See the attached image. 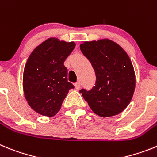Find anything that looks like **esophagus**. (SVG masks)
<instances>
[{"mask_svg":"<svg viewBox=\"0 0 157 157\" xmlns=\"http://www.w3.org/2000/svg\"><path fill=\"white\" fill-rule=\"evenodd\" d=\"M74 85H75V88H76V89H77V90L80 89V82L75 83Z\"/></svg>","mask_w":157,"mask_h":157,"instance_id":"esophagus-1","label":"esophagus"}]
</instances>
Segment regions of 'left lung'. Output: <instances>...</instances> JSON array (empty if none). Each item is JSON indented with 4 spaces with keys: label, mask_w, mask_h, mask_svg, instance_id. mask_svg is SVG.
<instances>
[{
    "label": "left lung",
    "mask_w": 157,
    "mask_h": 157,
    "mask_svg": "<svg viewBox=\"0 0 157 157\" xmlns=\"http://www.w3.org/2000/svg\"><path fill=\"white\" fill-rule=\"evenodd\" d=\"M80 48L96 76L92 89L80 90L84 99L99 116L121 113L130 103L135 89V73L129 56L109 39L84 42Z\"/></svg>",
    "instance_id": "1"
}]
</instances>
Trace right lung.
<instances>
[{
	"mask_svg": "<svg viewBox=\"0 0 157 157\" xmlns=\"http://www.w3.org/2000/svg\"><path fill=\"white\" fill-rule=\"evenodd\" d=\"M73 42L66 43L50 38L32 51L24 71L23 87L30 107L44 116L59 111L70 89L67 68L64 62L75 48Z\"/></svg>",
	"mask_w": 157,
	"mask_h": 157,
	"instance_id": "1",
	"label": "right lung"
}]
</instances>
